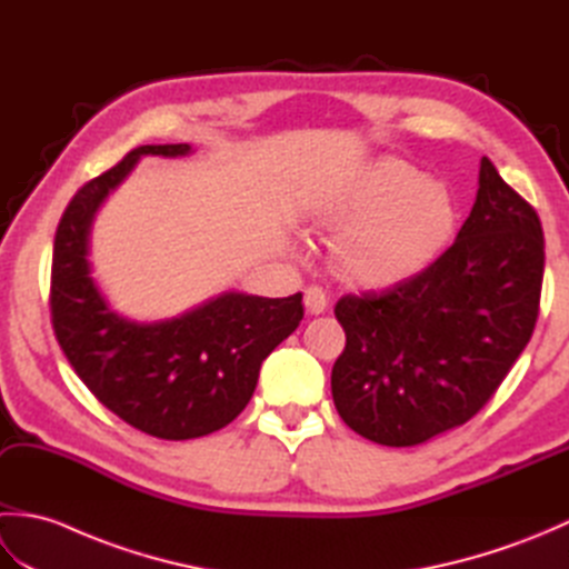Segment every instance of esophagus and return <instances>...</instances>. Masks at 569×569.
I'll return each instance as SVG.
<instances>
[{
    "label": "esophagus",
    "mask_w": 569,
    "mask_h": 569,
    "mask_svg": "<svg viewBox=\"0 0 569 569\" xmlns=\"http://www.w3.org/2000/svg\"><path fill=\"white\" fill-rule=\"evenodd\" d=\"M306 308L310 316H320V312L328 310V293L320 286H308L306 288Z\"/></svg>",
    "instance_id": "1"
}]
</instances>
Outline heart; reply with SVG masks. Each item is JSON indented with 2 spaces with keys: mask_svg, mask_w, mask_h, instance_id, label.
<instances>
[{
  "mask_svg": "<svg viewBox=\"0 0 569 569\" xmlns=\"http://www.w3.org/2000/svg\"><path fill=\"white\" fill-rule=\"evenodd\" d=\"M322 224L349 232L340 247L347 276L389 286L420 271L442 249L455 224V204L438 180L413 166L383 159L322 214Z\"/></svg>",
  "mask_w": 569,
  "mask_h": 569,
  "instance_id": "obj_1",
  "label": "heart"
}]
</instances>
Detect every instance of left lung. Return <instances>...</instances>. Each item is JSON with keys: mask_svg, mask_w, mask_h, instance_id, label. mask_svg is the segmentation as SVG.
<instances>
[{"mask_svg": "<svg viewBox=\"0 0 569 569\" xmlns=\"http://www.w3.org/2000/svg\"><path fill=\"white\" fill-rule=\"evenodd\" d=\"M546 239L533 204L481 159L457 239L386 291L342 296L332 398L349 428L410 447L475 418L536 330Z\"/></svg>", "mask_w": 569, "mask_h": 569, "instance_id": "1", "label": "left lung"}]
</instances>
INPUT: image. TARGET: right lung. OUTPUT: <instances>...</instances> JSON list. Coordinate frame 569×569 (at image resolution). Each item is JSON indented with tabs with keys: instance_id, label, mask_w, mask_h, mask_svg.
I'll use <instances>...</instances> for the list:
<instances>
[{
	"instance_id": "1",
	"label": "right lung",
	"mask_w": 569,
	"mask_h": 569,
	"mask_svg": "<svg viewBox=\"0 0 569 569\" xmlns=\"http://www.w3.org/2000/svg\"><path fill=\"white\" fill-rule=\"evenodd\" d=\"M188 151V143L129 151L72 196L53 241L51 322L60 349L104 408L161 440H192L229 426L257 389L261 361L306 316L300 293H224L183 318L153 325L107 308L88 263L94 210L139 156Z\"/></svg>"
}]
</instances>
